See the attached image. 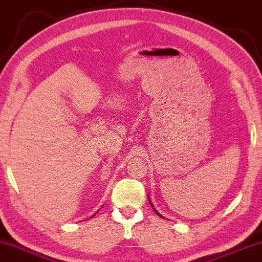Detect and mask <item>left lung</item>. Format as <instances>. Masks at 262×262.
Listing matches in <instances>:
<instances>
[{"instance_id":"left-lung-1","label":"left lung","mask_w":262,"mask_h":262,"mask_svg":"<svg viewBox=\"0 0 262 262\" xmlns=\"http://www.w3.org/2000/svg\"><path fill=\"white\" fill-rule=\"evenodd\" d=\"M149 205H151V206H152V207H153V205H152V202H151V201H149ZM153 210H155V208H153ZM155 212H156V213H157V214H158V215H160V214H159V213H158V212H157V211H156V210H155ZM160 217H162V215H160Z\"/></svg>"}]
</instances>
